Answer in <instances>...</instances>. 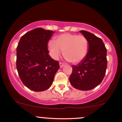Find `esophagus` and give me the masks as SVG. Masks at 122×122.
Segmentation results:
<instances>
[{
    "mask_svg": "<svg viewBox=\"0 0 122 122\" xmlns=\"http://www.w3.org/2000/svg\"><path fill=\"white\" fill-rule=\"evenodd\" d=\"M59 66H60V68H62L63 66H64V64H63V63H61V62H60L59 63Z\"/></svg>",
    "mask_w": 122,
    "mask_h": 122,
    "instance_id": "esophagus-1",
    "label": "esophagus"
}]
</instances>
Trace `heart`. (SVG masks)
<instances>
[{"label": "heart", "instance_id": "obj_1", "mask_svg": "<svg viewBox=\"0 0 122 122\" xmlns=\"http://www.w3.org/2000/svg\"><path fill=\"white\" fill-rule=\"evenodd\" d=\"M48 48L51 56L57 59L64 51L66 61L72 64H77L83 61L88 51V43L83 35L64 33L56 38V41H49Z\"/></svg>", "mask_w": 122, "mask_h": 122}]
</instances>
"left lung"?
Returning <instances> with one entry per match:
<instances>
[{"instance_id":"obj_1","label":"left lung","mask_w":122,"mask_h":122,"mask_svg":"<svg viewBox=\"0 0 122 122\" xmlns=\"http://www.w3.org/2000/svg\"><path fill=\"white\" fill-rule=\"evenodd\" d=\"M87 39L86 56L76 66H73L69 78L71 86L81 91H89L103 81L107 66V49L101 38L86 30L80 31Z\"/></svg>"}]
</instances>
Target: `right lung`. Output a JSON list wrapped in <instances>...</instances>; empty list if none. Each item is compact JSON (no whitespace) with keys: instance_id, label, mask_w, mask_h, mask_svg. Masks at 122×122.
Returning <instances> with one entry per match:
<instances>
[{"instance_id":"add662e5","label":"right lung","mask_w":122,"mask_h":122,"mask_svg":"<svg viewBox=\"0 0 122 122\" xmlns=\"http://www.w3.org/2000/svg\"><path fill=\"white\" fill-rule=\"evenodd\" d=\"M54 31L37 28L21 36L16 48V69L21 81L35 92L52 84L59 62L49 56L48 43Z\"/></svg>"}]
</instances>
